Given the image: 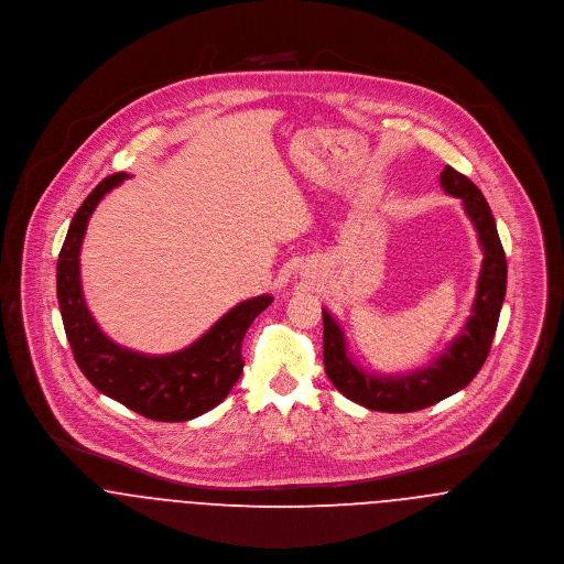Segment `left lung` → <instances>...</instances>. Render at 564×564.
<instances>
[{"label":"left lung","mask_w":564,"mask_h":564,"mask_svg":"<svg viewBox=\"0 0 564 564\" xmlns=\"http://www.w3.org/2000/svg\"><path fill=\"white\" fill-rule=\"evenodd\" d=\"M438 182L447 194L463 200L465 214L478 231V242L485 254L471 315L445 352L438 355L429 368L411 375H370L350 359L339 322L322 310L326 376L339 393L372 411L411 413L437 404L474 380L485 366L494 344L506 296V254L501 249L496 218L482 192L463 173L445 166Z\"/></svg>","instance_id":"1"}]
</instances>
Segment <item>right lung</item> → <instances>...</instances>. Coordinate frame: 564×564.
Masks as SVG:
<instances>
[{"instance_id": "obj_1", "label": "right lung", "mask_w": 564, "mask_h": 564, "mask_svg": "<svg viewBox=\"0 0 564 564\" xmlns=\"http://www.w3.org/2000/svg\"><path fill=\"white\" fill-rule=\"evenodd\" d=\"M127 177L117 173L93 189L75 212L64 238L56 285L66 339L82 375L101 393L155 422H188L229 395L245 368L242 339L272 296L263 294L236 305L188 348L171 355L133 352L106 337L84 301L79 249L90 214Z\"/></svg>"}]
</instances>
